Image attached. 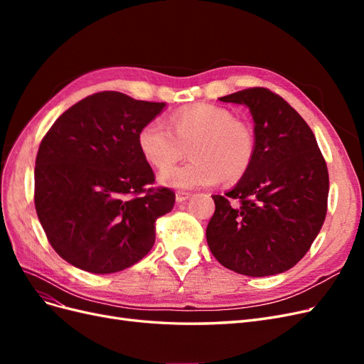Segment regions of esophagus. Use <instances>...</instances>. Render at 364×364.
<instances>
[{
  "instance_id": "esophagus-1",
  "label": "esophagus",
  "mask_w": 364,
  "mask_h": 364,
  "mask_svg": "<svg viewBox=\"0 0 364 364\" xmlns=\"http://www.w3.org/2000/svg\"><path fill=\"white\" fill-rule=\"evenodd\" d=\"M191 197V193H186V191H178L176 193V202H179V203H183V202H186Z\"/></svg>"
}]
</instances>
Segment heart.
I'll list each match as a JSON object with an SVG mask.
<instances>
[{
    "label": "heart",
    "instance_id": "heart-1",
    "mask_svg": "<svg viewBox=\"0 0 364 364\" xmlns=\"http://www.w3.org/2000/svg\"><path fill=\"white\" fill-rule=\"evenodd\" d=\"M138 147L144 159L162 171L191 149L192 161L164 171L161 181L174 188L211 186L220 179L238 181L255 156L252 129L234 114L215 105H194L174 112L170 127L151 119L138 132Z\"/></svg>",
    "mask_w": 364,
    "mask_h": 364
}]
</instances>
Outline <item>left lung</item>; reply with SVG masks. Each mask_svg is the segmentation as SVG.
<instances>
[{"label":"left lung","instance_id":"left-lung-1","mask_svg":"<svg viewBox=\"0 0 364 364\" xmlns=\"http://www.w3.org/2000/svg\"><path fill=\"white\" fill-rule=\"evenodd\" d=\"M218 100L249 107L255 156L232 190L213 196L208 246L222 266L240 274L282 273L304 258L325 222L326 162L310 126L267 87Z\"/></svg>","mask_w":364,"mask_h":364}]
</instances>
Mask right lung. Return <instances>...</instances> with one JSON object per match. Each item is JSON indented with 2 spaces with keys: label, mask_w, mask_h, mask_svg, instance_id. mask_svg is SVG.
<instances>
[{
  "label": "right lung",
  "mask_w": 364,
  "mask_h": 364,
  "mask_svg": "<svg viewBox=\"0 0 364 364\" xmlns=\"http://www.w3.org/2000/svg\"><path fill=\"white\" fill-rule=\"evenodd\" d=\"M164 106L97 92L65 111L42 138L36 213L51 247L74 267L115 273L155 245L156 220L171 211L176 196L153 186L138 132Z\"/></svg>",
  "instance_id": "obj_1"
}]
</instances>
